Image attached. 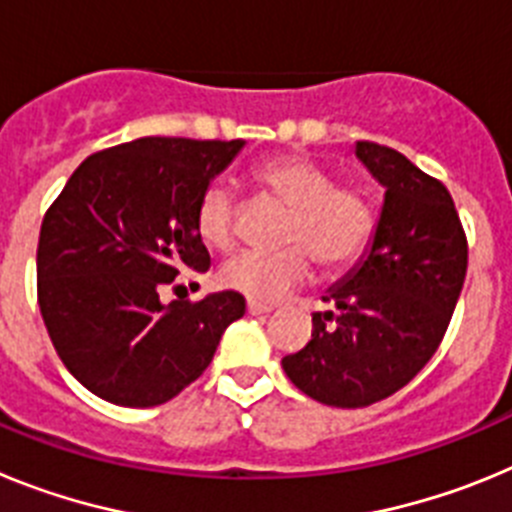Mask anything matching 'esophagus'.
Segmentation results:
<instances>
[{"mask_svg": "<svg viewBox=\"0 0 512 512\" xmlns=\"http://www.w3.org/2000/svg\"><path fill=\"white\" fill-rule=\"evenodd\" d=\"M246 307H248V315H266V312L274 310L271 305H261V302H253V300H248Z\"/></svg>", "mask_w": 512, "mask_h": 512, "instance_id": "1", "label": "esophagus"}]
</instances>
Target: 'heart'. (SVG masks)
Segmentation results:
<instances>
[{"label":"heart","mask_w":512,"mask_h":512,"mask_svg":"<svg viewBox=\"0 0 512 512\" xmlns=\"http://www.w3.org/2000/svg\"><path fill=\"white\" fill-rule=\"evenodd\" d=\"M253 182L261 194L289 207L284 223V251H243L220 271V282L253 302H277L310 277V256L323 269L354 264L369 248L377 230L369 194L356 184H338L336 174L305 156L269 158ZM238 205L225 184L202 192L194 225L215 251H230L238 238Z\"/></svg>","instance_id":"1"}]
</instances>
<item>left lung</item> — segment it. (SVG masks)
<instances>
[{
    "mask_svg": "<svg viewBox=\"0 0 512 512\" xmlns=\"http://www.w3.org/2000/svg\"><path fill=\"white\" fill-rule=\"evenodd\" d=\"M356 156L387 192L366 253L323 297L312 338L282 359L297 390L333 408H366L402 390L441 346L467 277L469 246L443 182L372 140Z\"/></svg>",
    "mask_w": 512,
    "mask_h": 512,
    "instance_id": "obj_1",
    "label": "left lung"
}]
</instances>
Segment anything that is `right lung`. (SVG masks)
Masks as SVG:
<instances>
[{
    "label": "right lung",
    "mask_w": 512,
    "mask_h": 512,
    "mask_svg": "<svg viewBox=\"0 0 512 512\" xmlns=\"http://www.w3.org/2000/svg\"><path fill=\"white\" fill-rule=\"evenodd\" d=\"M241 148L243 140L189 138L104 148L45 212L40 315L66 369L102 400L164 405L205 372L225 328L243 318L238 292L161 302L179 271L210 269L194 212Z\"/></svg>",
    "instance_id": "obj_1"
}]
</instances>
